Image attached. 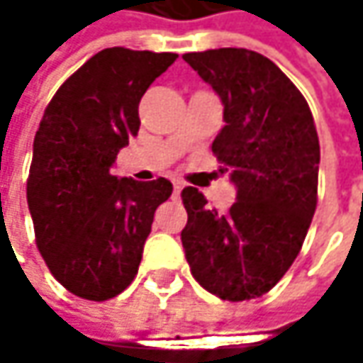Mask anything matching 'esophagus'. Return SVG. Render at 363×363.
Wrapping results in <instances>:
<instances>
[{"label": "esophagus", "instance_id": "esophagus-1", "mask_svg": "<svg viewBox=\"0 0 363 363\" xmlns=\"http://www.w3.org/2000/svg\"><path fill=\"white\" fill-rule=\"evenodd\" d=\"M182 186H184V182H181V181H174V193H177V195H179V193H181V191H182Z\"/></svg>", "mask_w": 363, "mask_h": 363}]
</instances>
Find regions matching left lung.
<instances>
[{
    "instance_id": "obj_1",
    "label": "left lung",
    "mask_w": 363,
    "mask_h": 363,
    "mask_svg": "<svg viewBox=\"0 0 363 363\" xmlns=\"http://www.w3.org/2000/svg\"><path fill=\"white\" fill-rule=\"evenodd\" d=\"M182 58L225 107L212 153L238 189L225 214L197 189H182L184 256L199 286L218 298H256L290 269L315 214L320 140L313 115L298 88L258 52L218 48Z\"/></svg>"
}]
</instances>
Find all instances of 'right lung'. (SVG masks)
I'll return each instance as SVG.
<instances>
[{
    "instance_id": "add662e5",
    "label": "right lung",
    "mask_w": 363,
    "mask_h": 363,
    "mask_svg": "<svg viewBox=\"0 0 363 363\" xmlns=\"http://www.w3.org/2000/svg\"><path fill=\"white\" fill-rule=\"evenodd\" d=\"M179 54L107 48L54 94L39 121L27 201L37 248L75 296L107 301L138 273L153 214L172 182L111 174L138 134V103Z\"/></svg>"
}]
</instances>
